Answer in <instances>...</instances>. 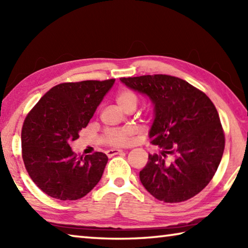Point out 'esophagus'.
Here are the masks:
<instances>
[{
    "mask_svg": "<svg viewBox=\"0 0 248 248\" xmlns=\"http://www.w3.org/2000/svg\"><path fill=\"white\" fill-rule=\"evenodd\" d=\"M124 151L123 150H119V149H111V150H108L106 154L108 155V157H111V156H115L117 154H120L123 153Z\"/></svg>",
    "mask_w": 248,
    "mask_h": 248,
    "instance_id": "34e87169",
    "label": "esophagus"
}]
</instances>
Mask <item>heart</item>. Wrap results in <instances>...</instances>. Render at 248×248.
Returning <instances> with one entry per match:
<instances>
[{"label": "heart", "instance_id": "1", "mask_svg": "<svg viewBox=\"0 0 248 248\" xmlns=\"http://www.w3.org/2000/svg\"><path fill=\"white\" fill-rule=\"evenodd\" d=\"M116 100L124 110H128V109L131 108L136 109L137 105L139 104V97H138V95L130 90L120 91L116 96ZM130 136H131V130L129 129L107 130L103 134L102 141L107 145H124L128 143Z\"/></svg>", "mask_w": 248, "mask_h": 248}]
</instances>
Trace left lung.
Here are the masks:
<instances>
[{
    "label": "left lung",
    "mask_w": 248,
    "mask_h": 248,
    "mask_svg": "<svg viewBox=\"0 0 248 248\" xmlns=\"http://www.w3.org/2000/svg\"><path fill=\"white\" fill-rule=\"evenodd\" d=\"M148 95L155 117L149 137L161 149L149 154L140 180L154 198L177 203L192 198L215 176L225 138L219 114L207 95L184 79L166 74L121 78Z\"/></svg>",
    "instance_id": "1"
}]
</instances>
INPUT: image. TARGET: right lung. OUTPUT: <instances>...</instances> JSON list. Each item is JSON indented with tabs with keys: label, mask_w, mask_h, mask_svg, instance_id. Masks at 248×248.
<instances>
[{
	"label": "right lung",
	"mask_w": 248,
	"mask_h": 248,
	"mask_svg": "<svg viewBox=\"0 0 248 248\" xmlns=\"http://www.w3.org/2000/svg\"><path fill=\"white\" fill-rule=\"evenodd\" d=\"M115 78L61 83L39 99L24 120L22 156L32 182L59 200L83 198L102 178L107 155L78 156L70 146L89 124Z\"/></svg>",
	"instance_id": "obj_1"
}]
</instances>
